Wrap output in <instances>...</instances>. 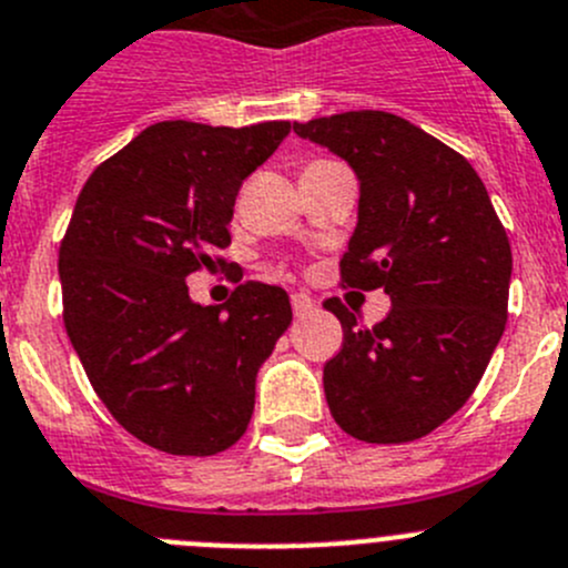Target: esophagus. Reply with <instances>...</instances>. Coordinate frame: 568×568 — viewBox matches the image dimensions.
I'll use <instances>...</instances> for the list:
<instances>
[{
  "label": "esophagus",
  "instance_id": "1",
  "mask_svg": "<svg viewBox=\"0 0 568 568\" xmlns=\"http://www.w3.org/2000/svg\"><path fill=\"white\" fill-rule=\"evenodd\" d=\"M291 308H294L296 320H305V316L314 314L316 302L311 300V294H305V291H296V294H291Z\"/></svg>",
  "mask_w": 568,
  "mask_h": 568
}]
</instances>
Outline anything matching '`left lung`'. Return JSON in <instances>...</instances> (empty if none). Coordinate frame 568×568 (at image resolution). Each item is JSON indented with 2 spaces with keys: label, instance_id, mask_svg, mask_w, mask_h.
I'll use <instances>...</instances> for the list:
<instances>
[{
  "label": "left lung",
  "instance_id": "8db88e82",
  "mask_svg": "<svg viewBox=\"0 0 568 568\" xmlns=\"http://www.w3.org/2000/svg\"><path fill=\"white\" fill-rule=\"evenodd\" d=\"M358 179L342 257L349 288H384L392 311L358 325L333 296L344 344L325 364L331 415L364 443H412L474 395L507 325L513 252L485 184L454 148L389 111L294 123Z\"/></svg>",
  "mask_w": 568,
  "mask_h": 568
}]
</instances>
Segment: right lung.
Wrapping results in <instances>:
<instances>
[{"label":"right lung","mask_w":568,"mask_h":568,"mask_svg":"<svg viewBox=\"0 0 568 568\" xmlns=\"http://www.w3.org/2000/svg\"><path fill=\"white\" fill-rule=\"evenodd\" d=\"M288 131L164 120L78 195L58 254L67 336L114 420L164 454L210 457L243 437L257 369L291 325L277 285L243 283L226 305L187 291L230 246L243 179Z\"/></svg>","instance_id":"right-lung-1"}]
</instances>
